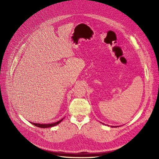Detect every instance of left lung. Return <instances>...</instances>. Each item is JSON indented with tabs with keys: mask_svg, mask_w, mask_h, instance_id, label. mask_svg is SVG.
<instances>
[{
	"mask_svg": "<svg viewBox=\"0 0 159 159\" xmlns=\"http://www.w3.org/2000/svg\"><path fill=\"white\" fill-rule=\"evenodd\" d=\"M111 127H114V128H116V126H111ZM118 127V126H117Z\"/></svg>",
	"mask_w": 159,
	"mask_h": 159,
	"instance_id": "8db88e82",
	"label": "left lung"
}]
</instances>
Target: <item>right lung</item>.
<instances>
[{"mask_svg": "<svg viewBox=\"0 0 159 159\" xmlns=\"http://www.w3.org/2000/svg\"><path fill=\"white\" fill-rule=\"evenodd\" d=\"M63 119H64V118L60 120H58V122H55V123L46 124H37V123H33V122H31V123L32 124H33V125H35V126H37V127H39V128H50V127H53V126H56V125L58 124L61 121H62Z\"/></svg>", "mask_w": 159, "mask_h": 159, "instance_id": "right-lung-1", "label": "right lung"}]
</instances>
